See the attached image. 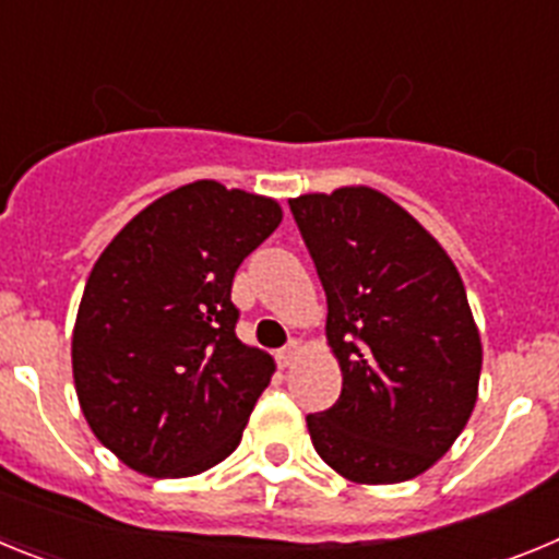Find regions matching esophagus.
Returning <instances> with one entry per match:
<instances>
[{
  "label": "esophagus",
  "instance_id": "esophagus-1",
  "mask_svg": "<svg viewBox=\"0 0 559 559\" xmlns=\"http://www.w3.org/2000/svg\"><path fill=\"white\" fill-rule=\"evenodd\" d=\"M296 358H299V341H288V344L276 353V364H280L283 369L294 367Z\"/></svg>",
  "mask_w": 559,
  "mask_h": 559
}]
</instances>
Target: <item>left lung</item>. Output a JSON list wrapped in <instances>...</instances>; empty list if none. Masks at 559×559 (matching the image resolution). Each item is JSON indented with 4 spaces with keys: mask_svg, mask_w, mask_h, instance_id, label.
<instances>
[{
    "mask_svg": "<svg viewBox=\"0 0 559 559\" xmlns=\"http://www.w3.org/2000/svg\"><path fill=\"white\" fill-rule=\"evenodd\" d=\"M328 294L341 397L308 414L316 453L355 484L426 473L471 419L481 338L445 249L372 187L290 199Z\"/></svg>",
    "mask_w": 559,
    "mask_h": 559,
    "instance_id": "obj_1",
    "label": "left lung"
}]
</instances>
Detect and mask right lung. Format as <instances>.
Instances as JSON below:
<instances>
[{"instance_id": "add662e5", "label": "right lung", "mask_w": 559, "mask_h": 559, "mask_svg": "<svg viewBox=\"0 0 559 559\" xmlns=\"http://www.w3.org/2000/svg\"><path fill=\"white\" fill-rule=\"evenodd\" d=\"M280 221L274 199L192 181L128 221L88 274L75 392L131 471L195 476L240 445L274 358L237 338L231 280Z\"/></svg>"}]
</instances>
